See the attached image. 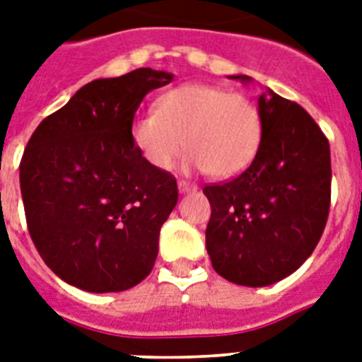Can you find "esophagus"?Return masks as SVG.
<instances>
[{"mask_svg": "<svg viewBox=\"0 0 362 362\" xmlns=\"http://www.w3.org/2000/svg\"><path fill=\"white\" fill-rule=\"evenodd\" d=\"M178 189H180V193H192L197 189V186L187 180H178Z\"/></svg>", "mask_w": 362, "mask_h": 362, "instance_id": "esophagus-1", "label": "esophagus"}]
</instances>
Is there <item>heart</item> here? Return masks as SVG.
I'll use <instances>...</instances> for the list:
<instances>
[{"label":"heart","mask_w":362,"mask_h":362,"mask_svg":"<svg viewBox=\"0 0 362 362\" xmlns=\"http://www.w3.org/2000/svg\"><path fill=\"white\" fill-rule=\"evenodd\" d=\"M131 141L148 165L169 170L184 146L187 167L214 178H231L257 156L263 116L252 99L206 84H186L163 93L158 110L131 122Z\"/></svg>","instance_id":"b5f03b06"}]
</instances>
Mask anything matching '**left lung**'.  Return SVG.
Returning <instances> with one entry per match:
<instances>
[{
    "instance_id": "obj_1",
    "label": "left lung",
    "mask_w": 362,
    "mask_h": 362,
    "mask_svg": "<svg viewBox=\"0 0 362 362\" xmlns=\"http://www.w3.org/2000/svg\"><path fill=\"white\" fill-rule=\"evenodd\" d=\"M250 81L247 76H233ZM263 139L240 175L206 184V252L226 280L270 286L317 246L331 209V148L314 118L274 92L259 95Z\"/></svg>"
}]
</instances>
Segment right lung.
<instances>
[{"instance_id":"obj_1","label":"right lung","mask_w":362,"mask_h":362,"mask_svg":"<svg viewBox=\"0 0 362 362\" xmlns=\"http://www.w3.org/2000/svg\"><path fill=\"white\" fill-rule=\"evenodd\" d=\"M170 81L150 67L92 81L28 141L20 161L28 231L71 286L125 291L152 272L178 186L142 159L129 129L144 95Z\"/></svg>"}]
</instances>
